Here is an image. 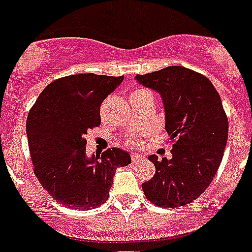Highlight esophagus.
Listing matches in <instances>:
<instances>
[{
	"label": "esophagus",
	"instance_id": "esophagus-1",
	"mask_svg": "<svg viewBox=\"0 0 252 252\" xmlns=\"http://www.w3.org/2000/svg\"><path fill=\"white\" fill-rule=\"evenodd\" d=\"M131 158H132V161H134V162H136V161L142 160L143 156L140 154H131Z\"/></svg>",
	"mask_w": 252,
	"mask_h": 252
}]
</instances>
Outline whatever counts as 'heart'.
<instances>
[{
  "label": "heart",
  "instance_id": "1",
  "mask_svg": "<svg viewBox=\"0 0 252 252\" xmlns=\"http://www.w3.org/2000/svg\"><path fill=\"white\" fill-rule=\"evenodd\" d=\"M143 92H147L146 90H138V91H135L134 92V94H143ZM128 144H130V146H138L139 143H140V140H139L138 138H135V136H134V138H130L128 139Z\"/></svg>",
  "mask_w": 252,
  "mask_h": 252
}]
</instances>
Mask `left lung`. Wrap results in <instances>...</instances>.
<instances>
[{"label": "left lung", "mask_w": 252, "mask_h": 252, "mask_svg": "<svg viewBox=\"0 0 252 252\" xmlns=\"http://www.w3.org/2000/svg\"><path fill=\"white\" fill-rule=\"evenodd\" d=\"M139 84L158 92L172 140V158L151 155L156 173L142 185L151 203L177 208L200 196L211 185L228 142V118L211 80L183 66L136 75Z\"/></svg>", "instance_id": "obj_1"}]
</instances>
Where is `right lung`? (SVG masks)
I'll list each match as a JSON object with an SVG mask.
<instances>
[{
	"instance_id": "add662e5",
	"label": "right lung",
	"mask_w": 252,
	"mask_h": 252,
	"mask_svg": "<svg viewBox=\"0 0 252 252\" xmlns=\"http://www.w3.org/2000/svg\"><path fill=\"white\" fill-rule=\"evenodd\" d=\"M124 76L78 74L54 80L39 94L27 117V139L35 174L60 204L92 209L108 200L116 170L130 154L112 148L86 154L90 128L101 122L100 106Z\"/></svg>"
}]
</instances>
